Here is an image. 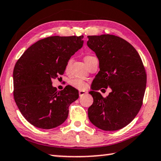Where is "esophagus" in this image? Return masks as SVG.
Here are the masks:
<instances>
[{"label":"esophagus","instance_id":"1","mask_svg":"<svg viewBox=\"0 0 161 161\" xmlns=\"http://www.w3.org/2000/svg\"><path fill=\"white\" fill-rule=\"evenodd\" d=\"M86 94H87V92H86V91H79V96H80V97H81V96H83Z\"/></svg>","mask_w":161,"mask_h":161}]
</instances>
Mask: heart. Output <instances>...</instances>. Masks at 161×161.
I'll return each instance as SVG.
<instances>
[{
    "mask_svg": "<svg viewBox=\"0 0 161 161\" xmlns=\"http://www.w3.org/2000/svg\"><path fill=\"white\" fill-rule=\"evenodd\" d=\"M92 57L93 56H91V55L86 56L85 61L88 60V59H90L91 58H92ZM70 63H71V60H69L66 64V67H65L66 70H68L69 66L70 65ZM70 84L73 86V88L78 89V90H85V89L87 88V83H86L85 81H83V80H81V79H79V78L72 79V80L70 81Z\"/></svg>",
    "mask_w": 161,
    "mask_h": 161,
    "instance_id": "b5f03b06",
    "label": "heart"
}]
</instances>
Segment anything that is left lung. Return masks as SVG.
Here are the masks:
<instances>
[{"mask_svg": "<svg viewBox=\"0 0 161 161\" xmlns=\"http://www.w3.org/2000/svg\"><path fill=\"white\" fill-rule=\"evenodd\" d=\"M87 37L100 68L89 92L93 103L88 118L101 130H120L134 119L142 106L147 82L145 67L134 47L124 39L112 34ZM108 87L112 92L105 98L97 92Z\"/></svg>", "mask_w": 161, "mask_h": 161, "instance_id": "8db88e82", "label": "left lung"}]
</instances>
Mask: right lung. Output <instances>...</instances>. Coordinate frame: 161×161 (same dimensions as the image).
Masks as SVG:
<instances>
[{
  "mask_svg": "<svg viewBox=\"0 0 161 161\" xmlns=\"http://www.w3.org/2000/svg\"><path fill=\"white\" fill-rule=\"evenodd\" d=\"M83 39V35L42 39L17 60L13 73L14 100L34 127L53 129L68 118L69 106L78 98V91L70 86L57 91L52 80L63 75L71 56L82 47Z\"/></svg>",
  "mask_w": 161,
  "mask_h": 161,
  "instance_id": "add662e5",
  "label": "right lung"
}]
</instances>
